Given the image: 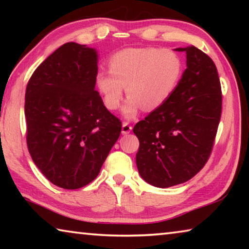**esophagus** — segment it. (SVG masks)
Returning <instances> with one entry per match:
<instances>
[{
	"label": "esophagus",
	"mask_w": 249,
	"mask_h": 249,
	"mask_svg": "<svg viewBox=\"0 0 249 249\" xmlns=\"http://www.w3.org/2000/svg\"><path fill=\"white\" fill-rule=\"evenodd\" d=\"M132 125H129L128 123H123L122 125V134L123 135H127L130 133V130H132Z\"/></svg>",
	"instance_id": "esophagus-1"
}]
</instances>
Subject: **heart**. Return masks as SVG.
<instances>
[{
  "label": "heart",
  "mask_w": 249,
  "mask_h": 249,
  "mask_svg": "<svg viewBox=\"0 0 249 249\" xmlns=\"http://www.w3.org/2000/svg\"><path fill=\"white\" fill-rule=\"evenodd\" d=\"M107 67L108 72L96 73L95 87L111 111L120 108L126 88V119H133L141 108L161 107L174 95L184 71L179 53L159 47L122 49L108 58Z\"/></svg>",
  "instance_id": "heart-1"
}]
</instances>
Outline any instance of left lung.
<instances>
[{"label": "left lung", "instance_id": "1", "mask_svg": "<svg viewBox=\"0 0 249 249\" xmlns=\"http://www.w3.org/2000/svg\"><path fill=\"white\" fill-rule=\"evenodd\" d=\"M176 50L187 53L179 87L133 129L140 141L138 172L158 188L183 183L204 167L222 113L221 83L212 59L195 46Z\"/></svg>", "mask_w": 249, "mask_h": 249}]
</instances>
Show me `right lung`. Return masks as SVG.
Masks as SVG:
<instances>
[{
  "instance_id": "1",
  "label": "right lung",
  "mask_w": 249,
  "mask_h": 249,
  "mask_svg": "<svg viewBox=\"0 0 249 249\" xmlns=\"http://www.w3.org/2000/svg\"><path fill=\"white\" fill-rule=\"evenodd\" d=\"M96 73V50L67 43L41 62L26 88L28 151L41 174L67 190L96 178L122 130L95 90Z\"/></svg>"
}]
</instances>
